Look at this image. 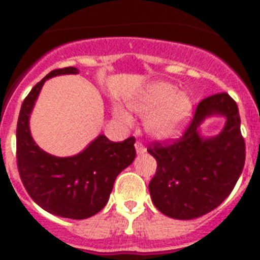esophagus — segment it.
Instances as JSON below:
<instances>
[{"label": "esophagus", "instance_id": "34e87169", "mask_svg": "<svg viewBox=\"0 0 260 260\" xmlns=\"http://www.w3.org/2000/svg\"><path fill=\"white\" fill-rule=\"evenodd\" d=\"M135 150H137L138 155H142V153L146 152V147L143 146V143H142V142L137 141V143H135Z\"/></svg>", "mask_w": 260, "mask_h": 260}]
</instances>
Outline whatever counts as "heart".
Instances as JSON below:
<instances>
[{
    "label": "heart",
    "mask_w": 260,
    "mask_h": 260,
    "mask_svg": "<svg viewBox=\"0 0 260 260\" xmlns=\"http://www.w3.org/2000/svg\"><path fill=\"white\" fill-rule=\"evenodd\" d=\"M128 105L138 114L148 116L147 132L157 139H169L180 134L192 112L191 99L168 82L150 84L142 95L132 99ZM114 113L121 118H128L125 110L118 107Z\"/></svg>",
    "instance_id": "obj_1"
}]
</instances>
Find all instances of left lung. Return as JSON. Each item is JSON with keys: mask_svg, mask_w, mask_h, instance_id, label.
Masks as SVG:
<instances>
[{"mask_svg": "<svg viewBox=\"0 0 260 260\" xmlns=\"http://www.w3.org/2000/svg\"><path fill=\"white\" fill-rule=\"evenodd\" d=\"M211 115L225 116L227 122L220 135L203 138L199 127ZM147 151L157 161L148 189L160 212L178 220L211 212L231 194L245 165L237 104L225 92L203 99L182 137L151 143Z\"/></svg>", "mask_w": 260, "mask_h": 260, "instance_id": "8db88e82", "label": "left lung"}]
</instances>
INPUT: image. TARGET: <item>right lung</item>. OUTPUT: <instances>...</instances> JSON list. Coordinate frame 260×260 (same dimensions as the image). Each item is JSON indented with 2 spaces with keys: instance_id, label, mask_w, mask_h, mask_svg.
Masks as SVG:
<instances>
[{
  "instance_id": "add662e5",
  "label": "right lung",
  "mask_w": 260,
  "mask_h": 260,
  "mask_svg": "<svg viewBox=\"0 0 260 260\" xmlns=\"http://www.w3.org/2000/svg\"><path fill=\"white\" fill-rule=\"evenodd\" d=\"M78 74L77 68L56 69L39 82L23 102L17 125V164L27 192L43 210L66 219L96 215L108 203L117 176L134 161L135 139L112 142L99 135L82 152L57 157L32 139L29 116L45 80Z\"/></svg>"
}]
</instances>
